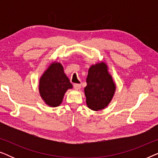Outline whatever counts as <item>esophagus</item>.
I'll use <instances>...</instances> for the list:
<instances>
[{
    "mask_svg": "<svg viewBox=\"0 0 158 158\" xmlns=\"http://www.w3.org/2000/svg\"><path fill=\"white\" fill-rule=\"evenodd\" d=\"M73 87H74V88H75V89H77V90H79L80 88H81V84H78V83H75L74 85H73Z\"/></svg>",
    "mask_w": 158,
    "mask_h": 158,
    "instance_id": "34e87169",
    "label": "esophagus"
}]
</instances>
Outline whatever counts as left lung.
<instances>
[{"label":"left lung","mask_w":158,"mask_h":158,"mask_svg":"<svg viewBox=\"0 0 158 158\" xmlns=\"http://www.w3.org/2000/svg\"><path fill=\"white\" fill-rule=\"evenodd\" d=\"M84 91L88 106L94 111L106 107L116 90V85L108 72L106 64L101 62L90 67Z\"/></svg>","instance_id":"1"}]
</instances>
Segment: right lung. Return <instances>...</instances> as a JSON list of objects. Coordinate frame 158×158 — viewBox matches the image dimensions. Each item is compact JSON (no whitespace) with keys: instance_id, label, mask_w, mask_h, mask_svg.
Returning <instances> with one entry per match:
<instances>
[{"instance_id":"add662e5","label":"right lung","mask_w":158,"mask_h":158,"mask_svg":"<svg viewBox=\"0 0 158 158\" xmlns=\"http://www.w3.org/2000/svg\"><path fill=\"white\" fill-rule=\"evenodd\" d=\"M40 94L49 106H58L62 103L64 95L72 88L69 78L64 74L63 67L59 62L52 63L40 80Z\"/></svg>"}]
</instances>
